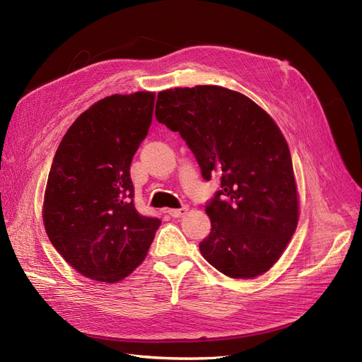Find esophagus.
Masks as SVG:
<instances>
[{"label": "esophagus", "instance_id": "1", "mask_svg": "<svg viewBox=\"0 0 362 362\" xmlns=\"http://www.w3.org/2000/svg\"><path fill=\"white\" fill-rule=\"evenodd\" d=\"M187 211H189V208L187 206H182V208H178V210H169L168 213L172 217H181L184 214H187Z\"/></svg>", "mask_w": 362, "mask_h": 362}]
</instances>
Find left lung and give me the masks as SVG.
Wrapping results in <instances>:
<instances>
[{"instance_id": "8db88e82", "label": "left lung", "mask_w": 362, "mask_h": 362, "mask_svg": "<svg viewBox=\"0 0 362 362\" xmlns=\"http://www.w3.org/2000/svg\"><path fill=\"white\" fill-rule=\"evenodd\" d=\"M156 117L181 134L204 180L221 177V190L205 206L211 233L199 243L202 257L229 278L262 275L299 221L290 149L275 120L243 93L221 86L163 90Z\"/></svg>"}]
</instances>
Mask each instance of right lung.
<instances>
[{"label":"right lung","instance_id":"obj_1","mask_svg":"<svg viewBox=\"0 0 362 362\" xmlns=\"http://www.w3.org/2000/svg\"><path fill=\"white\" fill-rule=\"evenodd\" d=\"M156 93L112 95L75 119L54 156L43 198L52 246L83 276L113 284L144 262L161 225L134 206L129 166Z\"/></svg>","mask_w":362,"mask_h":362}]
</instances>
